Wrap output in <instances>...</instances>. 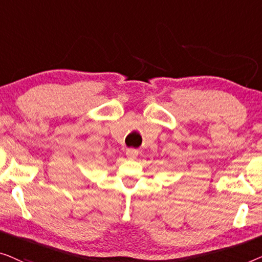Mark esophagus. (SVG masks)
Masks as SVG:
<instances>
[{
    "label": "esophagus",
    "mask_w": 262,
    "mask_h": 262,
    "mask_svg": "<svg viewBox=\"0 0 262 262\" xmlns=\"http://www.w3.org/2000/svg\"><path fill=\"white\" fill-rule=\"evenodd\" d=\"M126 156H127L128 159H136V157L139 156V152H138V150H136V149L129 148V149H127Z\"/></svg>",
    "instance_id": "obj_1"
}]
</instances>
